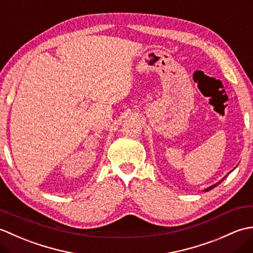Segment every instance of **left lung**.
Masks as SVG:
<instances>
[{
    "instance_id": "obj_1",
    "label": "left lung",
    "mask_w": 253,
    "mask_h": 253,
    "mask_svg": "<svg viewBox=\"0 0 253 253\" xmlns=\"http://www.w3.org/2000/svg\"><path fill=\"white\" fill-rule=\"evenodd\" d=\"M227 175H228V174H227ZM227 175H226V176H227ZM226 176H225V177H224V178H222V179H221V180H219V181H217V182H216V184H214V185H212V186H210V187H208V188H207V189H204L203 191H209V190H211V189H213V188H214V187H216L217 185H219V184H221V182H222V181H223V180H224L225 178H226Z\"/></svg>"
}]
</instances>
